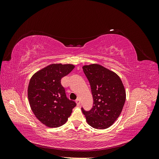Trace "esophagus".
Instances as JSON below:
<instances>
[{
    "instance_id": "34e87169",
    "label": "esophagus",
    "mask_w": 159,
    "mask_h": 159,
    "mask_svg": "<svg viewBox=\"0 0 159 159\" xmlns=\"http://www.w3.org/2000/svg\"><path fill=\"white\" fill-rule=\"evenodd\" d=\"M75 102H76L77 105H80V99H77L76 101H75Z\"/></svg>"
}]
</instances>
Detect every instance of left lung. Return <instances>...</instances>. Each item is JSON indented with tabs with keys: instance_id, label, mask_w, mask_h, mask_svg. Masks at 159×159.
Listing matches in <instances>:
<instances>
[{
	"instance_id": "left-lung-1",
	"label": "left lung",
	"mask_w": 159,
	"mask_h": 159,
	"mask_svg": "<svg viewBox=\"0 0 159 159\" xmlns=\"http://www.w3.org/2000/svg\"><path fill=\"white\" fill-rule=\"evenodd\" d=\"M90 84L93 106L89 111L81 108L87 123L97 129L111 127L121 114L126 92L119 76L99 64L83 66Z\"/></svg>"
}]
</instances>
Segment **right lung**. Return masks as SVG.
Instances as JSON below:
<instances>
[{"instance_id": "1", "label": "right lung", "mask_w": 159, "mask_h": 159, "mask_svg": "<svg viewBox=\"0 0 159 159\" xmlns=\"http://www.w3.org/2000/svg\"><path fill=\"white\" fill-rule=\"evenodd\" d=\"M73 64H52L32 75L28 88L30 106L36 117L46 126L54 128L68 121L76 103L67 98L61 79L70 74Z\"/></svg>"}]
</instances>
